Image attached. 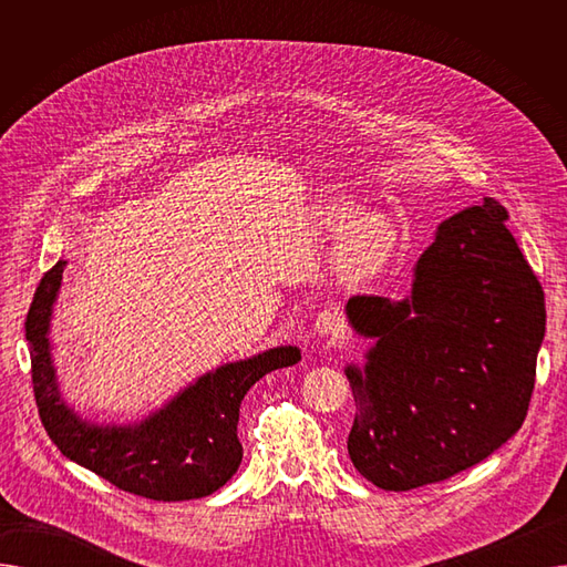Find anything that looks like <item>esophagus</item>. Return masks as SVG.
Wrapping results in <instances>:
<instances>
[{
	"label": "esophagus",
	"mask_w": 567,
	"mask_h": 567,
	"mask_svg": "<svg viewBox=\"0 0 567 567\" xmlns=\"http://www.w3.org/2000/svg\"><path fill=\"white\" fill-rule=\"evenodd\" d=\"M315 331L323 338H344V319L338 310H323L315 321Z\"/></svg>",
	"instance_id": "obj_1"
}]
</instances>
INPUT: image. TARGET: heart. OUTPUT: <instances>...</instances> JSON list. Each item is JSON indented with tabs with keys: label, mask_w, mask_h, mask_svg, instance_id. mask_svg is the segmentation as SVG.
Listing matches in <instances>:
<instances>
[{
	"label": "heart",
	"mask_w": 567,
	"mask_h": 567,
	"mask_svg": "<svg viewBox=\"0 0 567 567\" xmlns=\"http://www.w3.org/2000/svg\"><path fill=\"white\" fill-rule=\"evenodd\" d=\"M321 216L323 225L331 231L338 234L348 229L338 248V271L344 280H363L389 259L395 244V231L383 216H365L355 220L361 216V208L347 199L329 202L323 206Z\"/></svg>",
	"instance_id": "b5f03b06"
}]
</instances>
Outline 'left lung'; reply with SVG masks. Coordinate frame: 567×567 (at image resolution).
I'll list each match as a JSON object with an SVG mask.
<instances>
[{
  "label": "left lung",
  "instance_id": "8db88e82",
  "mask_svg": "<svg viewBox=\"0 0 567 567\" xmlns=\"http://www.w3.org/2000/svg\"><path fill=\"white\" fill-rule=\"evenodd\" d=\"M485 199L436 229L411 296H351V329L374 338L365 368L347 365L355 413L349 457L391 492L449 481L522 427L545 338V291Z\"/></svg>",
  "mask_w": 567,
  "mask_h": 567
}]
</instances>
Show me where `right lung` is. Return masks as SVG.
Wrapping results in <instances>:
<instances>
[{"mask_svg": "<svg viewBox=\"0 0 567 567\" xmlns=\"http://www.w3.org/2000/svg\"><path fill=\"white\" fill-rule=\"evenodd\" d=\"M66 261L41 278L24 336L41 423L62 455L114 487L152 501H190L220 489L241 464L238 406L255 381L301 361L296 347H276L199 377L137 425H89L59 395L50 355V315Z\"/></svg>", "mask_w": 567, "mask_h": 567, "instance_id": "add662e5", "label": "right lung"}]
</instances>
